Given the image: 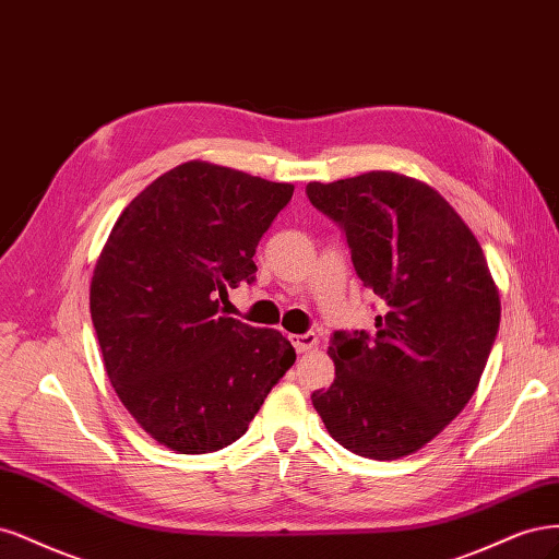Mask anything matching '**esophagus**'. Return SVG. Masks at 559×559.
Here are the masks:
<instances>
[{
	"instance_id": "1",
	"label": "esophagus",
	"mask_w": 559,
	"mask_h": 559,
	"mask_svg": "<svg viewBox=\"0 0 559 559\" xmlns=\"http://www.w3.org/2000/svg\"><path fill=\"white\" fill-rule=\"evenodd\" d=\"M290 341H293V346H295V350H297V353H309L311 348H316V346H318V336H316L313 332H306V334H293V336H290Z\"/></svg>"
}]
</instances>
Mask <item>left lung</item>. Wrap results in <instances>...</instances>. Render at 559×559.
Segmentation results:
<instances>
[{
    "instance_id": "8db88e82",
    "label": "left lung",
    "mask_w": 559,
    "mask_h": 559,
    "mask_svg": "<svg viewBox=\"0 0 559 559\" xmlns=\"http://www.w3.org/2000/svg\"><path fill=\"white\" fill-rule=\"evenodd\" d=\"M346 234L376 297V330H336V378L311 394L330 435L357 455L416 453L472 400L499 332V295L472 229L429 186L369 171L306 186Z\"/></svg>"
}]
</instances>
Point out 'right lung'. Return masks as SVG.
Instances as JSON below:
<instances>
[{
    "label": "right lung",
    "instance_id": "1",
    "mask_svg": "<svg viewBox=\"0 0 559 559\" xmlns=\"http://www.w3.org/2000/svg\"><path fill=\"white\" fill-rule=\"evenodd\" d=\"M293 192L290 183L186 162L114 225L90 313L120 402L162 445L202 455L241 439L295 365L281 332L221 309L229 287L255 281V248Z\"/></svg>",
    "mask_w": 559,
    "mask_h": 559
}]
</instances>
